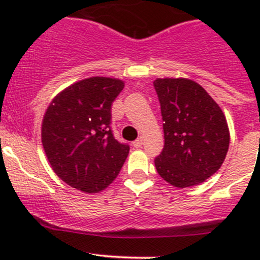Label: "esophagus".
<instances>
[{
    "label": "esophagus",
    "mask_w": 260,
    "mask_h": 260,
    "mask_svg": "<svg viewBox=\"0 0 260 260\" xmlns=\"http://www.w3.org/2000/svg\"><path fill=\"white\" fill-rule=\"evenodd\" d=\"M142 145H143V138L142 137L137 138V140L133 142V147H136V148H140V147H142Z\"/></svg>",
    "instance_id": "obj_1"
}]
</instances>
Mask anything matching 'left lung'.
Returning a JSON list of instances; mask_svg holds the SVG:
<instances>
[{
	"mask_svg": "<svg viewBox=\"0 0 260 260\" xmlns=\"http://www.w3.org/2000/svg\"><path fill=\"white\" fill-rule=\"evenodd\" d=\"M161 106L165 146L154 158L159 176L175 187L204 182L221 167L230 142L216 102L193 80L153 81Z\"/></svg>",
	"mask_w": 260,
	"mask_h": 260,
	"instance_id": "obj_1",
	"label": "left lung"
}]
</instances>
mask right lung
Instances as JSON below:
<instances>
[{"label":"right lung","mask_w":260,"mask_h":260,"mask_svg":"<svg viewBox=\"0 0 260 260\" xmlns=\"http://www.w3.org/2000/svg\"><path fill=\"white\" fill-rule=\"evenodd\" d=\"M124 83L93 77L57 94L46 109L41 141L50 165L64 182L83 192L104 190L129 152L111 128L112 103Z\"/></svg>","instance_id":"add662e5"}]
</instances>
